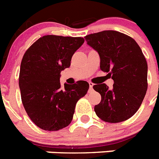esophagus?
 <instances>
[{
    "label": "esophagus",
    "instance_id": "esophagus-1",
    "mask_svg": "<svg viewBox=\"0 0 159 159\" xmlns=\"http://www.w3.org/2000/svg\"><path fill=\"white\" fill-rule=\"evenodd\" d=\"M89 86H90V90H91L92 89H93V86H94V83H93V82H89Z\"/></svg>",
    "mask_w": 159,
    "mask_h": 159
}]
</instances>
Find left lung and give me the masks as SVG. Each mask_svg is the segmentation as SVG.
<instances>
[{
    "instance_id": "1",
    "label": "left lung",
    "mask_w": 159,
    "mask_h": 159,
    "mask_svg": "<svg viewBox=\"0 0 159 159\" xmlns=\"http://www.w3.org/2000/svg\"><path fill=\"white\" fill-rule=\"evenodd\" d=\"M87 43L98 52L100 69L114 81L112 90L105 83L94 85L101 102L94 106L98 118L108 123L125 121L141 107L148 87L147 62L132 37L116 30L86 35Z\"/></svg>"
}]
</instances>
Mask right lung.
<instances>
[{
    "label": "right lung",
    "mask_w": 159,
    "mask_h": 159,
    "mask_svg": "<svg viewBox=\"0 0 159 159\" xmlns=\"http://www.w3.org/2000/svg\"><path fill=\"white\" fill-rule=\"evenodd\" d=\"M82 37L44 35L26 51L19 73V88L24 108L41 129L57 131L73 120L76 103L86 95L89 83L60 82L61 72L70 66L72 57L82 46Z\"/></svg>",
    "instance_id": "add662e5"
}]
</instances>
